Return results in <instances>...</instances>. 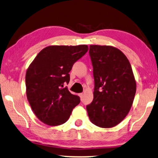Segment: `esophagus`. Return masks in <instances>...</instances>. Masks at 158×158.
Returning <instances> with one entry per match:
<instances>
[{"mask_svg":"<svg viewBox=\"0 0 158 158\" xmlns=\"http://www.w3.org/2000/svg\"><path fill=\"white\" fill-rule=\"evenodd\" d=\"M79 97H81V98H82V97H84V94H83V93H81V94H79Z\"/></svg>","mask_w":158,"mask_h":158,"instance_id":"1","label":"esophagus"}]
</instances>
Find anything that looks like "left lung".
I'll list each match as a JSON object with an SVG mask.
<instances>
[{
  "instance_id": "8db88e82",
  "label": "left lung",
  "mask_w": 158,
  "mask_h": 158,
  "mask_svg": "<svg viewBox=\"0 0 158 158\" xmlns=\"http://www.w3.org/2000/svg\"><path fill=\"white\" fill-rule=\"evenodd\" d=\"M89 56L94 79V99L86 106L90 121L102 128L120 123L130 112L136 81L123 52L110 46L91 45Z\"/></svg>"
}]
</instances>
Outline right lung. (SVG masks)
Segmentation results:
<instances>
[{
	"instance_id": "1",
	"label": "right lung",
	"mask_w": 158,
	"mask_h": 158,
	"mask_svg": "<svg viewBox=\"0 0 158 158\" xmlns=\"http://www.w3.org/2000/svg\"><path fill=\"white\" fill-rule=\"evenodd\" d=\"M86 45L50 46L40 52L26 74V95L35 116L50 126L65 123L80 102L64 84L77 61L87 52Z\"/></svg>"
}]
</instances>
